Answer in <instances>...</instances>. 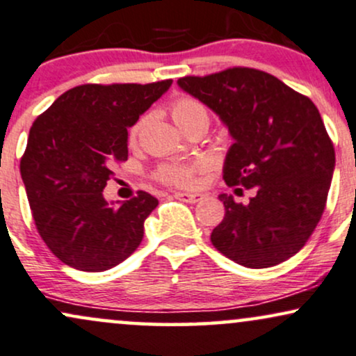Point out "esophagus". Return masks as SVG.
<instances>
[{"label": "esophagus", "instance_id": "34e87169", "mask_svg": "<svg viewBox=\"0 0 356 356\" xmlns=\"http://www.w3.org/2000/svg\"><path fill=\"white\" fill-rule=\"evenodd\" d=\"M174 197H175V199L182 200V202H189V204L200 202V200L204 199V195L197 194V192H175Z\"/></svg>", "mask_w": 356, "mask_h": 356}]
</instances>
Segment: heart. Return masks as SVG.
<instances>
[{"label":"heart","instance_id":"1","mask_svg":"<svg viewBox=\"0 0 356 356\" xmlns=\"http://www.w3.org/2000/svg\"><path fill=\"white\" fill-rule=\"evenodd\" d=\"M170 114L172 119L181 127L182 131H189L192 126L199 122L209 124V111L205 106L195 97L182 96L177 97L172 104H170ZM144 126V118L139 119L134 126L129 129V143L134 144L139 137V132ZM205 164L200 161L191 162H169V164H162L157 169L156 177L161 182L170 184V186H191L194 182L195 175L204 170Z\"/></svg>","mask_w":356,"mask_h":356}]
</instances>
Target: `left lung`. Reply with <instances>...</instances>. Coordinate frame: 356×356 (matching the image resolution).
I'll return each mask as SVG.
<instances>
[{
	"label": "left lung",
	"mask_w": 356,
	"mask_h": 356,
	"mask_svg": "<svg viewBox=\"0 0 356 356\" xmlns=\"http://www.w3.org/2000/svg\"><path fill=\"white\" fill-rule=\"evenodd\" d=\"M177 84L229 127L227 186L255 189L247 205L219 195L225 216L212 230L213 247L248 268L285 262L322 219L335 169V149L316 106L252 67L186 76Z\"/></svg>",
	"instance_id": "obj_1"
}]
</instances>
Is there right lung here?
<instances>
[{
  "instance_id": "right-lung-1",
  "label": "right lung",
  "mask_w": 356,
  "mask_h": 356,
  "mask_svg": "<svg viewBox=\"0 0 356 356\" xmlns=\"http://www.w3.org/2000/svg\"><path fill=\"white\" fill-rule=\"evenodd\" d=\"M170 84L76 86L33 122L21 179L38 232L63 264L109 270L139 247L144 220L159 200L139 191L115 205L102 191L114 165L127 161V127Z\"/></svg>"
}]
</instances>
